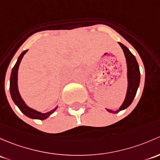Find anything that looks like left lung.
I'll return each mask as SVG.
<instances>
[{"instance_id":"1","label":"left lung","mask_w":160,"mask_h":160,"mask_svg":"<svg viewBox=\"0 0 160 160\" xmlns=\"http://www.w3.org/2000/svg\"><path fill=\"white\" fill-rule=\"evenodd\" d=\"M119 44L123 50L124 55H125L126 60H127V80H128V86H127V91L126 94L125 100L120 108L117 110H112L107 109V110L112 113H117L121 110L127 109V107L132 103L136 94H137L138 87L139 86L140 82V72H139V64H138L137 59L135 56L129 51V50L125 45L119 42Z\"/></svg>"}]
</instances>
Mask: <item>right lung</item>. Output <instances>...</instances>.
Masks as SVG:
<instances>
[{"mask_svg":"<svg viewBox=\"0 0 160 160\" xmlns=\"http://www.w3.org/2000/svg\"><path fill=\"white\" fill-rule=\"evenodd\" d=\"M28 52V50H24L21 53L18 58L17 63H15L14 67H13L12 71H11V78H10V93H11V98H12L13 102L18 106L20 110L27 116L28 117L31 119H36V120H43L49 117L55 110L58 109V106H57L54 109L49 111L48 112H41L39 111H37L34 109H32L31 107H28L25 102L23 101L22 97H21V94L18 90V68H19L20 63H21V60H22L23 55Z\"/></svg>","mask_w":160,"mask_h":160,"instance_id":"add662e5","label":"right lung"}]
</instances>
